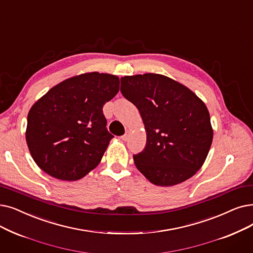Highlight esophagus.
<instances>
[{
    "mask_svg": "<svg viewBox=\"0 0 253 253\" xmlns=\"http://www.w3.org/2000/svg\"><path fill=\"white\" fill-rule=\"evenodd\" d=\"M129 136H130V131H129V130H126V133H125L122 137H121V138H122V140L126 141V140L129 138Z\"/></svg>",
    "mask_w": 253,
    "mask_h": 253,
    "instance_id": "34e87169",
    "label": "esophagus"
}]
</instances>
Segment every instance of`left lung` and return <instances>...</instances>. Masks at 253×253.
Wrapping results in <instances>:
<instances>
[{
  "mask_svg": "<svg viewBox=\"0 0 253 253\" xmlns=\"http://www.w3.org/2000/svg\"><path fill=\"white\" fill-rule=\"evenodd\" d=\"M121 92L138 109L147 145L133 155L137 169L162 187L180 184L199 170L213 140L210 114L187 86L156 73L121 79Z\"/></svg>",
  "mask_w": 253,
  "mask_h": 253,
  "instance_id": "obj_1",
  "label": "left lung"
}]
</instances>
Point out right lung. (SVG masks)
Segmentation results:
<instances>
[{"mask_svg": "<svg viewBox=\"0 0 253 253\" xmlns=\"http://www.w3.org/2000/svg\"><path fill=\"white\" fill-rule=\"evenodd\" d=\"M120 89L117 75L86 72L52 86L31 107L26 140L37 166L63 181L84 178L114 137L103 105Z\"/></svg>", "mask_w": 253, "mask_h": 253, "instance_id": "add662e5", "label": "right lung"}]
</instances>
